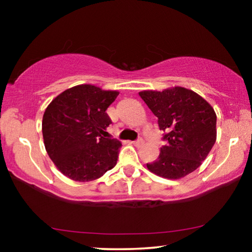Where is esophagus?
<instances>
[{
	"mask_svg": "<svg viewBox=\"0 0 252 252\" xmlns=\"http://www.w3.org/2000/svg\"><path fill=\"white\" fill-rule=\"evenodd\" d=\"M133 144H134V146H136V147L142 146V144H143V139H142V137H139V139H137L136 141H133Z\"/></svg>",
	"mask_w": 252,
	"mask_h": 252,
	"instance_id": "1",
	"label": "esophagus"
}]
</instances>
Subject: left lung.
I'll return each mask as SVG.
<instances>
[{
  "mask_svg": "<svg viewBox=\"0 0 252 252\" xmlns=\"http://www.w3.org/2000/svg\"><path fill=\"white\" fill-rule=\"evenodd\" d=\"M139 95L158 118L167 142L157 159L147 164L148 170L177 180L201 166L217 140V116L212 106L184 87L143 91Z\"/></svg>",
  "mask_w": 252,
  "mask_h": 252,
  "instance_id": "8db88e82",
  "label": "left lung"
}]
</instances>
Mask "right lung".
Wrapping results in <instances>:
<instances>
[{
    "label": "right lung",
    "mask_w": 252,
    "mask_h": 252,
    "mask_svg": "<svg viewBox=\"0 0 252 252\" xmlns=\"http://www.w3.org/2000/svg\"><path fill=\"white\" fill-rule=\"evenodd\" d=\"M119 95L93 85L68 88L43 113L42 134L50 159L65 177L93 181L116 166L122 143L108 139L106 109Z\"/></svg>",
    "instance_id": "right-lung-1"
}]
</instances>
